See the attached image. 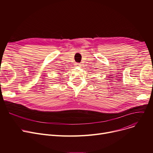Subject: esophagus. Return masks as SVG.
<instances>
[{
    "label": "esophagus",
    "mask_w": 153,
    "mask_h": 153,
    "mask_svg": "<svg viewBox=\"0 0 153 153\" xmlns=\"http://www.w3.org/2000/svg\"><path fill=\"white\" fill-rule=\"evenodd\" d=\"M81 65V63H76V66H80Z\"/></svg>",
    "instance_id": "esophagus-1"
}]
</instances>
